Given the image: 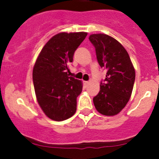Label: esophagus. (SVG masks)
Masks as SVG:
<instances>
[{
    "instance_id": "34e87169",
    "label": "esophagus",
    "mask_w": 159,
    "mask_h": 159,
    "mask_svg": "<svg viewBox=\"0 0 159 159\" xmlns=\"http://www.w3.org/2000/svg\"><path fill=\"white\" fill-rule=\"evenodd\" d=\"M84 85H85V86H87L88 85V84H89V81H84Z\"/></svg>"
}]
</instances>
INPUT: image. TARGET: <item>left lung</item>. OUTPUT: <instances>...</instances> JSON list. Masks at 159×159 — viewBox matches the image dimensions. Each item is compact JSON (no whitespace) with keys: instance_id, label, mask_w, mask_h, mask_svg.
Masks as SVG:
<instances>
[{"instance_id":"obj_1","label":"left lung","mask_w":159,"mask_h":159,"mask_svg":"<svg viewBox=\"0 0 159 159\" xmlns=\"http://www.w3.org/2000/svg\"><path fill=\"white\" fill-rule=\"evenodd\" d=\"M101 68L107 70L101 81L100 91L93 98L99 113L112 116L125 107L132 92L135 71L125 48L117 40L105 34L90 35Z\"/></svg>"}]
</instances>
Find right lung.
<instances>
[{"instance_id":"right-lung-1","label":"right lung","mask_w":159,"mask_h":159,"mask_svg":"<svg viewBox=\"0 0 159 159\" xmlns=\"http://www.w3.org/2000/svg\"><path fill=\"white\" fill-rule=\"evenodd\" d=\"M87 34L63 32L54 35L44 46L34 66L37 100L44 114L54 121L68 119L76 111L82 82L69 77L68 65Z\"/></svg>"}]
</instances>
